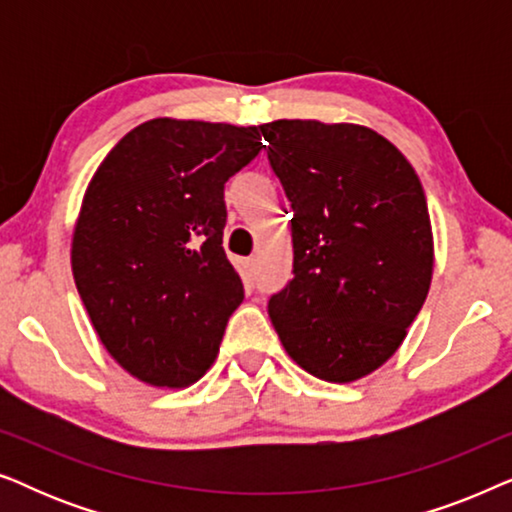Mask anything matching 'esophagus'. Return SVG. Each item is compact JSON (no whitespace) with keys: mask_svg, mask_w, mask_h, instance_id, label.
Segmentation results:
<instances>
[{"mask_svg":"<svg viewBox=\"0 0 512 512\" xmlns=\"http://www.w3.org/2000/svg\"><path fill=\"white\" fill-rule=\"evenodd\" d=\"M242 270H244V277H247L249 282H254V277H256V258H244Z\"/></svg>","mask_w":512,"mask_h":512,"instance_id":"1","label":"esophagus"}]
</instances>
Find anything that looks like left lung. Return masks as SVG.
<instances>
[{
    "label": "left lung",
    "instance_id": "8db88e82",
    "mask_svg": "<svg viewBox=\"0 0 512 512\" xmlns=\"http://www.w3.org/2000/svg\"><path fill=\"white\" fill-rule=\"evenodd\" d=\"M291 202L293 279L268 303L293 361L354 382L401 347L433 275L424 188L389 139L354 123L261 125Z\"/></svg>",
    "mask_w": 512,
    "mask_h": 512
}]
</instances>
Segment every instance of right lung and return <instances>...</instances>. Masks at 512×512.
<instances>
[{"instance_id": "right-lung-1", "label": "right lung", "mask_w": 512, "mask_h": 512, "mask_svg": "<svg viewBox=\"0 0 512 512\" xmlns=\"http://www.w3.org/2000/svg\"><path fill=\"white\" fill-rule=\"evenodd\" d=\"M263 149L261 128L153 118L90 179L72 272L102 345L153 387L212 366L244 286L226 251V181Z\"/></svg>"}]
</instances>
